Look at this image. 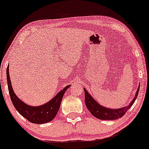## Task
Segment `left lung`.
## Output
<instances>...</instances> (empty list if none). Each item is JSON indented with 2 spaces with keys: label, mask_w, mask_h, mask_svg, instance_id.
Returning a JSON list of instances; mask_svg holds the SVG:
<instances>
[{
  "label": "left lung",
  "mask_w": 149,
  "mask_h": 149,
  "mask_svg": "<svg viewBox=\"0 0 149 149\" xmlns=\"http://www.w3.org/2000/svg\"><path fill=\"white\" fill-rule=\"evenodd\" d=\"M139 86L138 88L137 91L136 92L135 97L132 101L131 103L127 107L121 108L119 109H110L104 108L102 106H100L97 102L94 100L91 97V95H89V93L87 92V90L84 89L85 91V105L90 113L95 116L97 118L100 120H115L118 119L122 118L123 116L126 113L128 109L130 108L132 104H134L135 100L137 97L138 93H139Z\"/></svg>",
  "instance_id": "8db88e82"
}]
</instances>
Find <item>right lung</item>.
<instances>
[{"mask_svg":"<svg viewBox=\"0 0 149 149\" xmlns=\"http://www.w3.org/2000/svg\"><path fill=\"white\" fill-rule=\"evenodd\" d=\"M9 66L7 68V82L8 85V91L12 102L16 110L27 120L32 123L42 124L50 122L57 115L59 111L60 104L62 100L65 92L69 88L70 85H67L61 91L56 95L52 100L40 107H30L22 102L15 95L12 88L9 75Z\"/></svg>","mask_w":149,"mask_h":149,"instance_id":"add662e5","label":"right lung"}]
</instances>
